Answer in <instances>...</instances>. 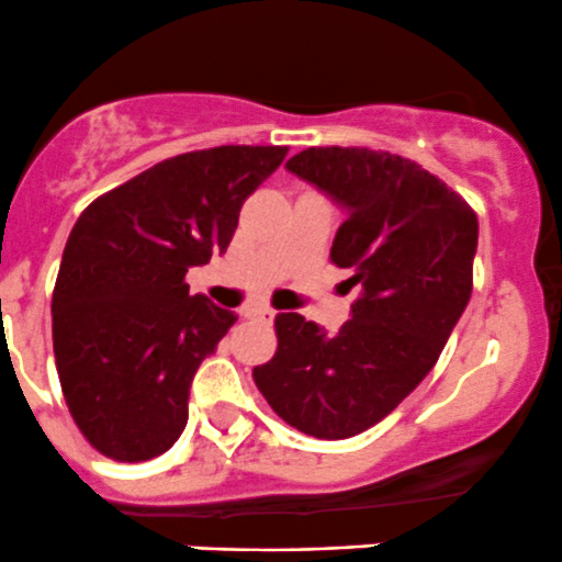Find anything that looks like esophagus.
I'll list each match as a JSON object with an SVG mask.
<instances>
[{"label": "esophagus", "mask_w": 562, "mask_h": 562, "mask_svg": "<svg viewBox=\"0 0 562 562\" xmlns=\"http://www.w3.org/2000/svg\"><path fill=\"white\" fill-rule=\"evenodd\" d=\"M244 316H249V318H259V322H273V311H270V307H262V305H251V307H246Z\"/></svg>", "instance_id": "obj_1"}]
</instances>
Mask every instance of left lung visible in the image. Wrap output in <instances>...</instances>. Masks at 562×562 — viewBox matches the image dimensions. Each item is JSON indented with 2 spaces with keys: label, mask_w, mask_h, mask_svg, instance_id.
Instances as JSON below:
<instances>
[{
  "label": "left lung",
  "mask_w": 562,
  "mask_h": 562,
  "mask_svg": "<svg viewBox=\"0 0 562 562\" xmlns=\"http://www.w3.org/2000/svg\"><path fill=\"white\" fill-rule=\"evenodd\" d=\"M346 209L331 262L361 294L337 335L279 313V351L255 367L270 407L316 439L383 420L437 364L472 297L476 214L418 162L367 147H311L286 162Z\"/></svg>",
  "instance_id": "obj_1"
}]
</instances>
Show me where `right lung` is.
<instances>
[{
    "label": "right lung",
    "instance_id": "right-lung-1",
    "mask_svg": "<svg viewBox=\"0 0 562 562\" xmlns=\"http://www.w3.org/2000/svg\"><path fill=\"white\" fill-rule=\"evenodd\" d=\"M286 147L198 149L95 198L53 289V351L77 428L106 458L149 461L187 426L201 361L238 322L184 276L225 255L246 198Z\"/></svg>",
    "mask_w": 562,
    "mask_h": 562
}]
</instances>
